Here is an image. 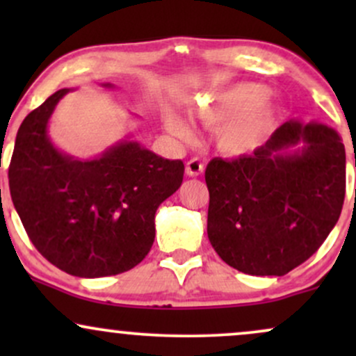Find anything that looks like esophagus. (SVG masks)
I'll return each instance as SVG.
<instances>
[{
  "mask_svg": "<svg viewBox=\"0 0 356 356\" xmlns=\"http://www.w3.org/2000/svg\"><path fill=\"white\" fill-rule=\"evenodd\" d=\"M204 170V164L199 159H191L189 162H187L186 165V172L187 175H191V177H197L199 174H202Z\"/></svg>",
  "mask_w": 356,
  "mask_h": 356,
  "instance_id": "1",
  "label": "esophagus"
}]
</instances>
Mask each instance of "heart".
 Wrapping results in <instances>:
<instances>
[{"label": "heart", "mask_w": 356, "mask_h": 356, "mask_svg": "<svg viewBox=\"0 0 356 356\" xmlns=\"http://www.w3.org/2000/svg\"><path fill=\"white\" fill-rule=\"evenodd\" d=\"M266 93L263 85H239L195 100L191 113L209 129L221 125L216 134V145L220 154L244 157L261 149L280 127L281 108L276 104L264 102L255 105ZM165 122L175 136L191 138V129L181 117L169 113Z\"/></svg>", "instance_id": "obj_1"}]
</instances>
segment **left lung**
Listing matches in <instances>:
<instances>
[{"instance_id": "1", "label": "left lung", "mask_w": 356, "mask_h": 356, "mask_svg": "<svg viewBox=\"0 0 356 356\" xmlns=\"http://www.w3.org/2000/svg\"><path fill=\"white\" fill-rule=\"evenodd\" d=\"M303 143L301 149L293 146ZM337 130L289 120L252 155L212 159L207 236L220 259L252 276H283L328 238L345 201Z\"/></svg>"}]
</instances>
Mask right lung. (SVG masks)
Wrapping results in <instances>:
<instances>
[{"label":"right lung","instance_id":"right-lung-1","mask_svg":"<svg viewBox=\"0 0 356 356\" xmlns=\"http://www.w3.org/2000/svg\"><path fill=\"white\" fill-rule=\"evenodd\" d=\"M68 92L53 93L19 125L8 170L11 199L33 246L61 271L120 275L152 248L155 212L181 187L184 164L129 137L88 161L61 152L48 120Z\"/></svg>","mask_w":356,"mask_h":356}]
</instances>
